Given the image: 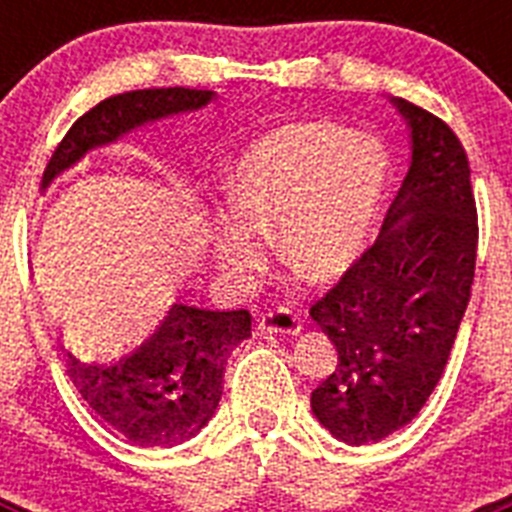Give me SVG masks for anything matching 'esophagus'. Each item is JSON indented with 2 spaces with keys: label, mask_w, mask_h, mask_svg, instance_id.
<instances>
[{
  "label": "esophagus",
  "mask_w": 512,
  "mask_h": 512,
  "mask_svg": "<svg viewBox=\"0 0 512 512\" xmlns=\"http://www.w3.org/2000/svg\"><path fill=\"white\" fill-rule=\"evenodd\" d=\"M259 330H264V333H279V336H297L302 325L295 312L287 310V307H279V310H269L261 315Z\"/></svg>",
  "instance_id": "1"
}]
</instances>
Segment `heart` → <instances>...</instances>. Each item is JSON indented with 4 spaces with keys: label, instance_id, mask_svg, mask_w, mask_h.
Segmentation results:
<instances>
[{
    "label": "heart",
    "instance_id": "heart-1",
    "mask_svg": "<svg viewBox=\"0 0 512 512\" xmlns=\"http://www.w3.org/2000/svg\"><path fill=\"white\" fill-rule=\"evenodd\" d=\"M390 182L387 153L369 135L297 122L253 140L230 166V215L215 225L217 266L233 279L264 261L261 235L310 282H336L372 241Z\"/></svg>",
    "mask_w": 512,
    "mask_h": 512
}]
</instances>
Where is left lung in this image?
Listing matches in <instances>:
<instances>
[{
  "instance_id": "obj_1",
  "label": "left lung",
  "mask_w": 512,
  "mask_h": 512,
  "mask_svg": "<svg viewBox=\"0 0 512 512\" xmlns=\"http://www.w3.org/2000/svg\"><path fill=\"white\" fill-rule=\"evenodd\" d=\"M410 130V166L382 233L310 318L338 351L312 392L325 431L348 446L400 431L436 390L467 312L477 261V207L454 130L390 99Z\"/></svg>"
}]
</instances>
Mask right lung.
Returning <instances> with one entry per match:
<instances>
[{
	"label": "right lung",
	"mask_w": 512,
	"mask_h": 512,
	"mask_svg": "<svg viewBox=\"0 0 512 512\" xmlns=\"http://www.w3.org/2000/svg\"><path fill=\"white\" fill-rule=\"evenodd\" d=\"M215 99L210 89H138L104 99L71 125L43 171L40 189L89 151L112 146L133 130L197 112ZM251 338L248 310L171 305L140 346L115 356L66 348V374L89 408L135 446L171 449L210 423L223 395L233 348Z\"/></svg>",
	"instance_id": "add662e5"
}]
</instances>
